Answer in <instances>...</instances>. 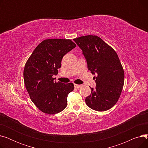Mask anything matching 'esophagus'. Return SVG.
Instances as JSON below:
<instances>
[{
    "label": "esophagus",
    "mask_w": 148,
    "mask_h": 148,
    "mask_svg": "<svg viewBox=\"0 0 148 148\" xmlns=\"http://www.w3.org/2000/svg\"><path fill=\"white\" fill-rule=\"evenodd\" d=\"M82 86L81 84H74V87L75 88H81Z\"/></svg>",
    "instance_id": "34e87169"
}]
</instances>
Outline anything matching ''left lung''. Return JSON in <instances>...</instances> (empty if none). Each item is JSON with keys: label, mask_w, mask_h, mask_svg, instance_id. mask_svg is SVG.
Instances as JSON below:
<instances>
[{"label": "left lung", "mask_w": 148, "mask_h": 148, "mask_svg": "<svg viewBox=\"0 0 148 148\" xmlns=\"http://www.w3.org/2000/svg\"><path fill=\"white\" fill-rule=\"evenodd\" d=\"M82 50L88 68L94 77L96 88L85 99L92 109L103 112L114 106L121 96L124 84V71L115 50L96 35L73 39Z\"/></svg>", "instance_id": "1"}]
</instances>
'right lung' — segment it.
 Listing matches in <instances>:
<instances>
[{
  "label": "right lung",
  "instance_id": "obj_1",
  "mask_svg": "<svg viewBox=\"0 0 148 148\" xmlns=\"http://www.w3.org/2000/svg\"><path fill=\"white\" fill-rule=\"evenodd\" d=\"M71 40L47 39L39 44L25 66L24 82L30 99L39 110L54 114L64 110L68 94L74 90L73 83L55 82L64 56L75 48Z\"/></svg>",
  "mask_w": 148,
  "mask_h": 148
}]
</instances>
